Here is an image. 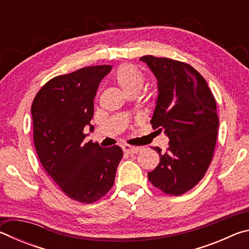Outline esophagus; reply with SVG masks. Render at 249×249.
<instances>
[{"mask_svg": "<svg viewBox=\"0 0 249 249\" xmlns=\"http://www.w3.org/2000/svg\"><path fill=\"white\" fill-rule=\"evenodd\" d=\"M123 150H124V153H126V154H137L138 151L141 150V148H140V147L124 145L123 146Z\"/></svg>", "mask_w": 249, "mask_h": 249, "instance_id": "obj_1", "label": "esophagus"}]
</instances>
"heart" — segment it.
<instances>
[{
    "instance_id": "b5f03b06",
    "label": "heart",
    "mask_w": 249,
    "mask_h": 249,
    "mask_svg": "<svg viewBox=\"0 0 249 249\" xmlns=\"http://www.w3.org/2000/svg\"><path fill=\"white\" fill-rule=\"evenodd\" d=\"M115 81L127 95L129 93H140L144 87L145 77L137 67L125 64L120 66L116 70Z\"/></svg>"
}]
</instances>
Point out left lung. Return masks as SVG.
<instances>
[{
	"mask_svg": "<svg viewBox=\"0 0 249 249\" xmlns=\"http://www.w3.org/2000/svg\"><path fill=\"white\" fill-rule=\"evenodd\" d=\"M157 79L158 96L150 123L169 138L166 153L148 179L171 196L183 195L203 178L215 148L218 119L215 99L204 78L190 65L144 56Z\"/></svg>",
	"mask_w": 249,
	"mask_h": 249,
	"instance_id": "1",
	"label": "left lung"
}]
</instances>
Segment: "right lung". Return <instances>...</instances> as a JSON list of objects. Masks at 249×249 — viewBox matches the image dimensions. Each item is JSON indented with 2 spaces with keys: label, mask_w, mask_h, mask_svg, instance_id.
I'll list each match as a JSON object with an SVG mask.
<instances>
[{
  "label": "right lung",
  "mask_w": 249,
  "mask_h": 249,
  "mask_svg": "<svg viewBox=\"0 0 249 249\" xmlns=\"http://www.w3.org/2000/svg\"><path fill=\"white\" fill-rule=\"evenodd\" d=\"M112 66L86 67L58 75L41 88L32 104L34 144L41 165L71 199L92 203L113 187L123 150L84 144L86 126L93 125L94 96Z\"/></svg>",
  "instance_id": "obj_1"
}]
</instances>
